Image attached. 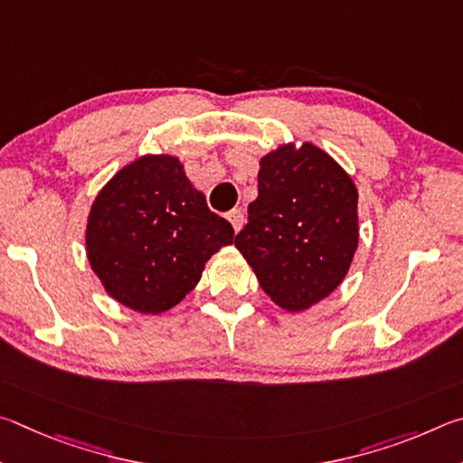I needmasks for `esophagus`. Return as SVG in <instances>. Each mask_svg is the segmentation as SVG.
I'll return each instance as SVG.
<instances>
[{
    "instance_id": "34e87169",
    "label": "esophagus",
    "mask_w": 463,
    "mask_h": 463,
    "mask_svg": "<svg viewBox=\"0 0 463 463\" xmlns=\"http://www.w3.org/2000/svg\"><path fill=\"white\" fill-rule=\"evenodd\" d=\"M227 219H230V223L233 225L236 233L241 230V225H244V213H241V209L230 211V213H227Z\"/></svg>"
}]
</instances>
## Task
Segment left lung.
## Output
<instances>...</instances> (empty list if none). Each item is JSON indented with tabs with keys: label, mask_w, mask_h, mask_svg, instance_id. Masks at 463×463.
I'll return each instance as SVG.
<instances>
[{
	"label": "left lung",
	"mask_w": 463,
	"mask_h": 463,
	"mask_svg": "<svg viewBox=\"0 0 463 463\" xmlns=\"http://www.w3.org/2000/svg\"><path fill=\"white\" fill-rule=\"evenodd\" d=\"M358 238V189L327 152L282 144L260 158L258 197L233 244L274 303L297 313L329 297Z\"/></svg>",
	"instance_id": "1"
}]
</instances>
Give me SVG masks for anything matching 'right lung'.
<instances>
[{
    "instance_id": "add662e5",
    "label": "right lung",
    "mask_w": 463,
    "mask_h": 463,
    "mask_svg": "<svg viewBox=\"0 0 463 463\" xmlns=\"http://www.w3.org/2000/svg\"><path fill=\"white\" fill-rule=\"evenodd\" d=\"M232 241V223L207 207L170 154H146L113 175L85 232L89 264L103 288L144 315L181 303L209 258Z\"/></svg>"
}]
</instances>
